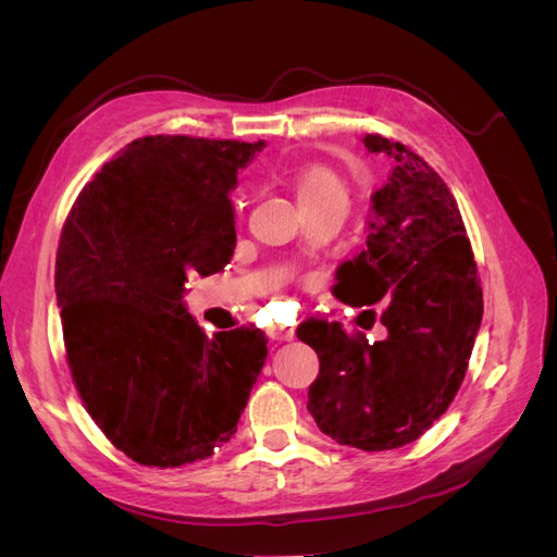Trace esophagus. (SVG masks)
<instances>
[{
  "instance_id": "34e87169",
  "label": "esophagus",
  "mask_w": 557,
  "mask_h": 557,
  "mask_svg": "<svg viewBox=\"0 0 557 557\" xmlns=\"http://www.w3.org/2000/svg\"><path fill=\"white\" fill-rule=\"evenodd\" d=\"M269 336L276 342H290L295 336V330L293 327H283V325H272L269 327Z\"/></svg>"
}]
</instances>
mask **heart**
<instances>
[{"label":"heart","instance_id":"heart-1","mask_svg":"<svg viewBox=\"0 0 557 557\" xmlns=\"http://www.w3.org/2000/svg\"><path fill=\"white\" fill-rule=\"evenodd\" d=\"M295 185H297L299 205L346 195V183L342 174L334 172L325 162H311L307 166H301L295 176Z\"/></svg>","mask_w":557,"mask_h":557}]
</instances>
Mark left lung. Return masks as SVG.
Wrapping results in <instances>:
<instances>
[{
    "label": "left lung",
    "instance_id": "1",
    "mask_svg": "<svg viewBox=\"0 0 557 557\" xmlns=\"http://www.w3.org/2000/svg\"><path fill=\"white\" fill-rule=\"evenodd\" d=\"M391 160L372 195L367 246L339 267L336 297L385 301L383 342L309 318L297 336L320 360L307 409L320 432L360 450L416 442L458 395L483 315V290L467 230L444 178L411 148L364 134Z\"/></svg>",
    "mask_w": 557,
    "mask_h": 557
}]
</instances>
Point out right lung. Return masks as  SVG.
I'll return each instance as SVG.
<instances>
[{"label":"right lung","instance_id":"right-lung-1","mask_svg":"<svg viewBox=\"0 0 557 557\" xmlns=\"http://www.w3.org/2000/svg\"><path fill=\"white\" fill-rule=\"evenodd\" d=\"M262 141L134 139L81 190L55 260L66 364L97 428L146 467L205 460L232 440L267 360L258 327L211 339L185 311L188 274L234 252L237 172Z\"/></svg>","mask_w":557,"mask_h":557}]
</instances>
